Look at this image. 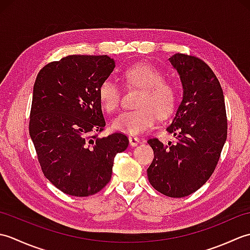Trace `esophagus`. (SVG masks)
Wrapping results in <instances>:
<instances>
[{
	"mask_svg": "<svg viewBox=\"0 0 250 250\" xmlns=\"http://www.w3.org/2000/svg\"><path fill=\"white\" fill-rule=\"evenodd\" d=\"M129 142L131 146H136L140 143V139L136 136H129Z\"/></svg>",
	"mask_w": 250,
	"mask_h": 250,
	"instance_id": "obj_1",
	"label": "esophagus"
}]
</instances>
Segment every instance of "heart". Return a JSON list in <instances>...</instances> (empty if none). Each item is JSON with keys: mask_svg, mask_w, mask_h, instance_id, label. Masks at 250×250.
Segmentation results:
<instances>
[{"mask_svg": "<svg viewBox=\"0 0 250 250\" xmlns=\"http://www.w3.org/2000/svg\"><path fill=\"white\" fill-rule=\"evenodd\" d=\"M122 82L126 87L140 88L135 109L126 110L118 115L111 122L116 131L126 134H141L149 129L157 115L164 119L173 113L177 102V90L175 84L164 79L157 67L146 62L126 67L122 72ZM99 100L107 113L118 109L121 102L119 84L110 78L104 79L99 86Z\"/></svg>", "mask_w": 250, "mask_h": 250, "instance_id": "obj_1", "label": "heart"}]
</instances>
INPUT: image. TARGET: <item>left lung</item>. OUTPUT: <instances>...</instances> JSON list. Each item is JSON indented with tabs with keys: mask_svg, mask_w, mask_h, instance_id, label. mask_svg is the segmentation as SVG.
Returning a JSON list of instances; mask_svg holds the SVG:
<instances>
[{
	"mask_svg": "<svg viewBox=\"0 0 250 250\" xmlns=\"http://www.w3.org/2000/svg\"><path fill=\"white\" fill-rule=\"evenodd\" d=\"M168 61L182 81L183 100L167 126L174 141L148 140L153 150L148 180L169 198L200 189L214 173L227 140L225 98L218 78L200 58L175 54Z\"/></svg>",
	"mask_w": 250,
	"mask_h": 250,
	"instance_id": "left-lung-1",
	"label": "left lung"
}]
</instances>
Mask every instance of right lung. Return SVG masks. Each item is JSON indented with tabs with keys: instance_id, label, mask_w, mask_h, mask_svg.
I'll return each instance as SVG.
<instances>
[{
	"instance_id": "obj_1",
	"label": "right lung",
	"mask_w": 250,
	"mask_h": 250,
	"mask_svg": "<svg viewBox=\"0 0 250 250\" xmlns=\"http://www.w3.org/2000/svg\"><path fill=\"white\" fill-rule=\"evenodd\" d=\"M115 67L108 56L73 55L46 64L33 87L29 131L45 177L62 192L89 196L108 184L124 133L99 136L105 119L99 86Z\"/></svg>"
}]
</instances>
